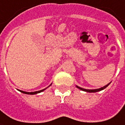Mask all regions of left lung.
Wrapping results in <instances>:
<instances>
[{"label": "left lung", "mask_w": 125, "mask_h": 125, "mask_svg": "<svg viewBox=\"0 0 125 125\" xmlns=\"http://www.w3.org/2000/svg\"><path fill=\"white\" fill-rule=\"evenodd\" d=\"M111 83V82H110ZM110 83H109V84H107V85H105V86H104V87H101L100 88H97V89H93V90H89V89H84V88H82L80 87V86H76V87L77 88H79V89H80V90H83V91H85V92H88V93H96V92H99V91H101V90H104V89H105V88H107L109 85H110Z\"/></svg>", "instance_id": "left-lung-1"}]
</instances>
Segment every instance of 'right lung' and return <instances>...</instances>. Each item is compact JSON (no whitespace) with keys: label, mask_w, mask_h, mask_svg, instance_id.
Masks as SVG:
<instances>
[{"label":"right lung","mask_w":125,"mask_h":125,"mask_svg":"<svg viewBox=\"0 0 125 125\" xmlns=\"http://www.w3.org/2000/svg\"><path fill=\"white\" fill-rule=\"evenodd\" d=\"M51 85V84H50ZM46 88H44V89H43V90H39V91H35V92H31V93H29V92H25V91H23V90H19L21 93H24V94H36L37 93H41V92H43V90H45Z\"/></svg>","instance_id":"obj_1"}]
</instances>
